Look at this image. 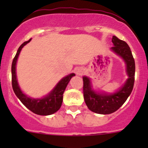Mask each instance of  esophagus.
Here are the masks:
<instances>
[{
	"mask_svg": "<svg viewBox=\"0 0 148 148\" xmlns=\"http://www.w3.org/2000/svg\"><path fill=\"white\" fill-rule=\"evenodd\" d=\"M77 74H78V75H82V74H83V73H84V71L82 70H81V69H78V70H77Z\"/></svg>",
	"mask_w": 148,
	"mask_h": 148,
	"instance_id": "esophagus-1",
	"label": "esophagus"
}]
</instances>
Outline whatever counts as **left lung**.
I'll use <instances>...</instances> for the list:
<instances>
[{"label":"left lung","instance_id":"left-lung-1","mask_svg":"<svg viewBox=\"0 0 148 148\" xmlns=\"http://www.w3.org/2000/svg\"><path fill=\"white\" fill-rule=\"evenodd\" d=\"M113 47L111 51L120 56L126 65L127 79L114 92H98L93 90L92 82L87 76H83L84 99L90 110L99 114H110L119 109L131 93L135 79V61L130 48L125 41L113 36Z\"/></svg>","mask_w":148,"mask_h":148}]
</instances>
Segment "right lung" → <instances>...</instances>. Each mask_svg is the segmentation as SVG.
Returning <instances> with one entry per match:
<instances>
[{"label":"right lung","mask_w":148,"mask_h":148,"mask_svg":"<svg viewBox=\"0 0 148 148\" xmlns=\"http://www.w3.org/2000/svg\"><path fill=\"white\" fill-rule=\"evenodd\" d=\"M31 39L27 41L23 42L20 47L18 48L15 58L12 64V84L14 92L17 97L22 102V104L28 108L32 113L40 116H48L52 115L58 110L61 108L63 101V94L67 86L68 83L70 82L72 77L75 76V73H70L66 76L61 78L58 83L55 86L54 88L47 95L42 98L35 99L32 98L23 93V92L20 88L18 84V79L16 75V64L18 58L20 54L22 48L27 44L29 42Z\"/></svg>","instance_id":"1"}]
</instances>
